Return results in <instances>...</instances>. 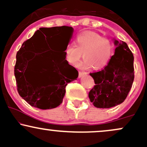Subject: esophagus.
<instances>
[{
  "instance_id": "esophagus-1",
  "label": "esophagus",
  "mask_w": 147,
  "mask_h": 147,
  "mask_svg": "<svg viewBox=\"0 0 147 147\" xmlns=\"http://www.w3.org/2000/svg\"><path fill=\"white\" fill-rule=\"evenodd\" d=\"M86 75V72H80V71H79V78H81V77H83V76Z\"/></svg>"
}]
</instances>
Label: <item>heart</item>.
I'll use <instances>...</instances> for the list:
<instances>
[{
    "mask_svg": "<svg viewBox=\"0 0 147 147\" xmlns=\"http://www.w3.org/2000/svg\"><path fill=\"white\" fill-rule=\"evenodd\" d=\"M74 44H68L65 50V59L76 65L83 53L84 60L79 63L82 69L92 67L95 70L106 68L114 55V45L109 38L92 32H84L76 36Z\"/></svg>",
    "mask_w": 147,
    "mask_h": 147,
    "instance_id": "b5f03b06",
    "label": "heart"
}]
</instances>
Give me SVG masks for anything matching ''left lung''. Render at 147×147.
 <instances>
[{
  "label": "left lung",
  "mask_w": 147,
  "mask_h": 147,
  "mask_svg": "<svg viewBox=\"0 0 147 147\" xmlns=\"http://www.w3.org/2000/svg\"><path fill=\"white\" fill-rule=\"evenodd\" d=\"M116 46L110 63L101 71L90 73L96 85L89 92L93 105L109 109L125 100L134 80L133 55L125 42L113 38Z\"/></svg>",
  "instance_id": "8db88e82"
}]
</instances>
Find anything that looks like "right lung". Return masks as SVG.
<instances>
[{
	"mask_svg": "<svg viewBox=\"0 0 147 147\" xmlns=\"http://www.w3.org/2000/svg\"><path fill=\"white\" fill-rule=\"evenodd\" d=\"M73 32V28L69 26L41 28L18 50L14 67L17 90L30 105L43 110L57 107L63 102L67 84L78 77V71L68 64L65 55ZM59 39L66 42L60 55H36V52L42 53L56 47ZM52 55H55L54 51ZM36 56L40 61L32 68L31 76L26 77L24 73L29 61Z\"/></svg>",
	"mask_w": 147,
	"mask_h": 147,
	"instance_id": "right-lung-1",
	"label": "right lung"
}]
</instances>
